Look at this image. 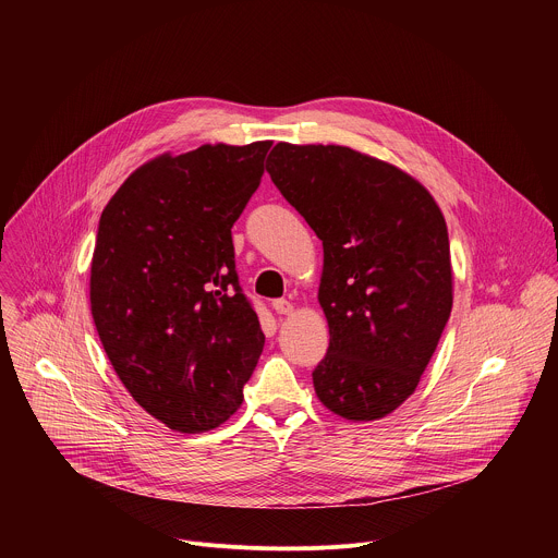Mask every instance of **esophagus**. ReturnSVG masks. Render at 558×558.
I'll list each match as a JSON object with an SVG mask.
<instances>
[{
  "instance_id": "esophagus-1",
  "label": "esophagus",
  "mask_w": 558,
  "mask_h": 558,
  "mask_svg": "<svg viewBox=\"0 0 558 558\" xmlns=\"http://www.w3.org/2000/svg\"><path fill=\"white\" fill-rule=\"evenodd\" d=\"M271 306H274V308H276V313H280V315H289V313L293 311V304H291L289 300H284V298L274 300V302H271Z\"/></svg>"
}]
</instances>
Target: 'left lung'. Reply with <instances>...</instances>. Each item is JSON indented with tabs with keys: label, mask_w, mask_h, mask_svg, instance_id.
Wrapping results in <instances>:
<instances>
[{
	"label": "left lung",
	"mask_w": 558,
	"mask_h": 558,
	"mask_svg": "<svg viewBox=\"0 0 558 558\" xmlns=\"http://www.w3.org/2000/svg\"><path fill=\"white\" fill-rule=\"evenodd\" d=\"M267 172L325 250L317 400L351 422L386 417L415 392L450 317L444 214L420 181L344 145L278 143Z\"/></svg>",
	"instance_id": "8db88e82"
}]
</instances>
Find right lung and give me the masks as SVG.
Instances as JSON below:
<instances>
[{"mask_svg": "<svg viewBox=\"0 0 558 558\" xmlns=\"http://www.w3.org/2000/svg\"><path fill=\"white\" fill-rule=\"evenodd\" d=\"M269 147L156 156L99 220L90 267L99 340L134 402L179 433L211 430L241 409L265 347L238 284L231 227L260 185Z\"/></svg>", "mask_w": 558, "mask_h": 558, "instance_id": "obj_1", "label": "right lung"}]
</instances>
